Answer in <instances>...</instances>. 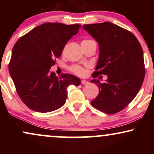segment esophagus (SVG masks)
<instances>
[{
    "label": "esophagus",
    "mask_w": 154,
    "mask_h": 154,
    "mask_svg": "<svg viewBox=\"0 0 154 154\" xmlns=\"http://www.w3.org/2000/svg\"><path fill=\"white\" fill-rule=\"evenodd\" d=\"M81 83H82V85H88L89 84V82H88V81H87V80H85V79H82V81H81Z\"/></svg>",
    "instance_id": "34e87169"
}]
</instances>
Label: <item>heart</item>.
Returning a JSON list of instances; mask_svg holds the SVG:
<instances>
[{
	"label": "heart",
	"mask_w": 154,
	"mask_h": 154,
	"mask_svg": "<svg viewBox=\"0 0 154 154\" xmlns=\"http://www.w3.org/2000/svg\"><path fill=\"white\" fill-rule=\"evenodd\" d=\"M90 40H82V43H85V42H88ZM70 70L73 72V73L76 74L77 75H79V76H82L85 75V69L82 68V66H79V65H73V66H72L70 67Z\"/></svg>",
	"instance_id": "1"
}]
</instances>
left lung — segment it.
<instances>
[{"instance_id":"1","label":"left lung","mask_w":154,"mask_h":154,"mask_svg":"<svg viewBox=\"0 0 154 154\" xmlns=\"http://www.w3.org/2000/svg\"><path fill=\"white\" fill-rule=\"evenodd\" d=\"M83 29L99 46V58L92 76L108 77L103 84L98 79L91 80L99 88L91 104L106 114H115L135 98L143 82L146 71L142 47L132 32L113 23L85 24Z\"/></svg>"}]
</instances>
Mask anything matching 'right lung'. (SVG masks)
Returning <instances> with one entry per match:
<instances>
[{"label":"right lung","mask_w":154,"mask_h":154,"mask_svg":"<svg viewBox=\"0 0 154 154\" xmlns=\"http://www.w3.org/2000/svg\"><path fill=\"white\" fill-rule=\"evenodd\" d=\"M78 24L48 22L36 26L15 43L8 70L19 96L37 112H51L66 102L67 88L78 86L80 79L63 74L56 77L50 69L69 40L78 32Z\"/></svg>","instance_id":"1"}]
</instances>
